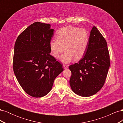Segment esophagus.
<instances>
[{"label": "esophagus", "mask_w": 123, "mask_h": 123, "mask_svg": "<svg viewBox=\"0 0 123 123\" xmlns=\"http://www.w3.org/2000/svg\"><path fill=\"white\" fill-rule=\"evenodd\" d=\"M63 67L64 69H67L68 68V66L66 65H63Z\"/></svg>", "instance_id": "esophagus-1"}]
</instances>
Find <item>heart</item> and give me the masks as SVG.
Masks as SVG:
<instances>
[{
    "label": "heart",
    "instance_id": "heart-1",
    "mask_svg": "<svg viewBox=\"0 0 123 123\" xmlns=\"http://www.w3.org/2000/svg\"><path fill=\"white\" fill-rule=\"evenodd\" d=\"M56 39H52L50 42L51 54L57 58L64 50L65 52L61 60L67 63L73 58L77 61L83 57L87 49L89 35L84 29L68 26L57 32Z\"/></svg>",
    "mask_w": 123,
    "mask_h": 123
}]
</instances>
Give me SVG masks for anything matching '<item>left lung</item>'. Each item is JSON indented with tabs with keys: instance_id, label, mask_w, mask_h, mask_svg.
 <instances>
[{
	"instance_id": "8db88e82",
	"label": "left lung",
	"mask_w": 123,
	"mask_h": 123,
	"mask_svg": "<svg viewBox=\"0 0 123 123\" xmlns=\"http://www.w3.org/2000/svg\"><path fill=\"white\" fill-rule=\"evenodd\" d=\"M110 63L106 41L93 26L83 57L69 67L72 73L70 85L72 91L84 97L96 93L105 82Z\"/></svg>"
}]
</instances>
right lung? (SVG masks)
Instances as JSON below:
<instances>
[{"instance_id":"1","label":"right lung","mask_w":123,"mask_h":123,"mask_svg":"<svg viewBox=\"0 0 123 123\" xmlns=\"http://www.w3.org/2000/svg\"><path fill=\"white\" fill-rule=\"evenodd\" d=\"M50 24L35 22L18 36L14 46L13 70L18 83L29 95L40 98L49 93L62 65L50 54L54 35Z\"/></svg>"}]
</instances>
